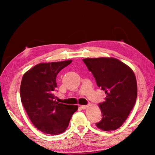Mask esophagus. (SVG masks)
<instances>
[{
  "label": "esophagus",
  "mask_w": 155,
  "mask_h": 155,
  "mask_svg": "<svg viewBox=\"0 0 155 155\" xmlns=\"http://www.w3.org/2000/svg\"><path fill=\"white\" fill-rule=\"evenodd\" d=\"M87 105H81V108L82 109H85L86 108H87Z\"/></svg>",
  "instance_id": "34e87169"
}]
</instances>
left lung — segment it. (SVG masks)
<instances>
[{"instance_id":"obj_1","label":"left lung","mask_w":155,"mask_h":155,"mask_svg":"<svg viewBox=\"0 0 155 155\" xmlns=\"http://www.w3.org/2000/svg\"><path fill=\"white\" fill-rule=\"evenodd\" d=\"M83 61L95 78L97 85L106 94L105 101L99 103L103 118L96 127L108 131L124 124L135 105L137 85L133 70L113 57L86 58Z\"/></svg>"}]
</instances>
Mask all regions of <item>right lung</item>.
<instances>
[{"label":"right lung","mask_w":155,"mask_h":155,"mask_svg":"<svg viewBox=\"0 0 155 155\" xmlns=\"http://www.w3.org/2000/svg\"><path fill=\"white\" fill-rule=\"evenodd\" d=\"M72 60L41 63L22 77L20 98L28 117L39 130L50 135H59L66 130L70 118L78 106L56 102L54 91L56 78Z\"/></svg>","instance_id":"right-lung-1"}]
</instances>
